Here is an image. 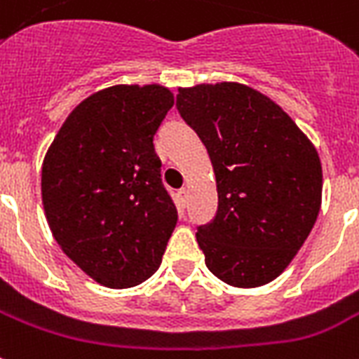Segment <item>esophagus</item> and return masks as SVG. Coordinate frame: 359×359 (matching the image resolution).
<instances>
[{
  "instance_id": "34e87169",
  "label": "esophagus",
  "mask_w": 359,
  "mask_h": 359,
  "mask_svg": "<svg viewBox=\"0 0 359 359\" xmlns=\"http://www.w3.org/2000/svg\"><path fill=\"white\" fill-rule=\"evenodd\" d=\"M179 197H180V201H182V205H186V203H188V197H189V189L188 188H180L179 189Z\"/></svg>"
}]
</instances>
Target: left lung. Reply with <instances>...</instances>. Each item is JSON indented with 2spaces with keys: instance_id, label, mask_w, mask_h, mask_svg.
<instances>
[{
  "instance_id": "left-lung-1",
  "label": "left lung",
  "mask_w": 359,
  "mask_h": 359,
  "mask_svg": "<svg viewBox=\"0 0 359 359\" xmlns=\"http://www.w3.org/2000/svg\"><path fill=\"white\" fill-rule=\"evenodd\" d=\"M177 110L205 144L217 182L214 219L197 226L206 267L236 287L275 280L321 208L316 147L278 104L243 84L179 88Z\"/></svg>"
}]
</instances>
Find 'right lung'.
I'll return each mask as SVG.
<instances>
[{"label": "right lung", "mask_w": 359, "mask_h": 359, "mask_svg": "<svg viewBox=\"0 0 359 359\" xmlns=\"http://www.w3.org/2000/svg\"><path fill=\"white\" fill-rule=\"evenodd\" d=\"M173 94L112 86L64 121L42 165L49 229L69 260L107 287H133L160 267L177 225L153 138Z\"/></svg>", "instance_id": "right-lung-1"}]
</instances>
